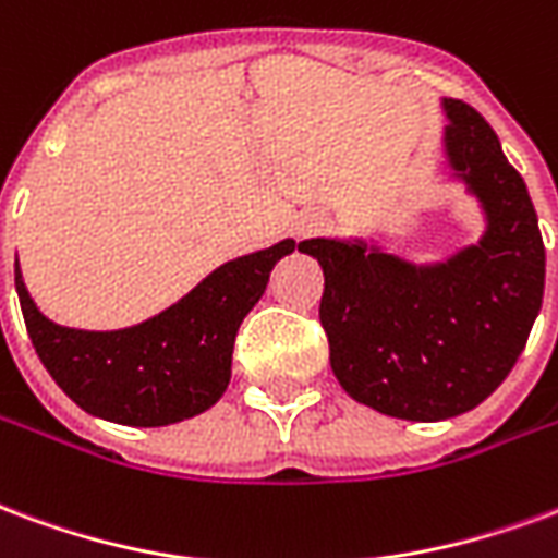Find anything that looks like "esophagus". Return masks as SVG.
<instances>
[{
    "label": "esophagus",
    "instance_id": "34e87169",
    "mask_svg": "<svg viewBox=\"0 0 558 558\" xmlns=\"http://www.w3.org/2000/svg\"><path fill=\"white\" fill-rule=\"evenodd\" d=\"M322 227H325V216L322 213H307V216H301L295 225H292V233L299 239H307V236H316Z\"/></svg>",
    "mask_w": 558,
    "mask_h": 558
}]
</instances>
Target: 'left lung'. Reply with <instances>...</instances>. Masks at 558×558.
Instances as JSON below:
<instances>
[{"label": "left lung", "mask_w": 558, "mask_h": 558, "mask_svg": "<svg viewBox=\"0 0 558 558\" xmlns=\"http://www.w3.org/2000/svg\"><path fill=\"white\" fill-rule=\"evenodd\" d=\"M449 171L485 213V236L435 266L366 242L307 239L325 275L319 319L354 402L437 423L485 402L530 340L544 299V242L523 177L473 106L444 100Z\"/></svg>", "instance_id": "obj_1"}]
</instances>
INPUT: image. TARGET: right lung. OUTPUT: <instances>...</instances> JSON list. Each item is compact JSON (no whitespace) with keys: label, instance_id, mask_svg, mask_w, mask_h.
<instances>
[{"label":"right lung","instance_id":"add662e5","mask_svg":"<svg viewBox=\"0 0 558 558\" xmlns=\"http://www.w3.org/2000/svg\"><path fill=\"white\" fill-rule=\"evenodd\" d=\"M292 239L230 259L159 316L123 331H80L49 322L28 295L20 263L14 283L37 357L61 390L94 416L121 426H171L204 414L230 384L242 319L266 292Z\"/></svg>","mask_w":558,"mask_h":558}]
</instances>
